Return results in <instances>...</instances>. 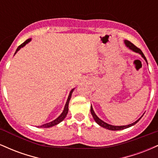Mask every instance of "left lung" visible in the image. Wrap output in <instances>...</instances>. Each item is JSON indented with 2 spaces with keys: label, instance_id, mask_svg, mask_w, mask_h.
Masks as SVG:
<instances>
[{
  "label": "left lung",
  "instance_id": "obj_1",
  "mask_svg": "<svg viewBox=\"0 0 158 158\" xmlns=\"http://www.w3.org/2000/svg\"><path fill=\"white\" fill-rule=\"evenodd\" d=\"M124 43H125V44H126V46L127 47V48H128L130 49V50H133L134 52H137V53H139V55H141V56H142L143 59H144V60L146 61V63H147V64H148V61H147V60H146V58L145 57L144 54H143V52L141 51L140 49L137 48L135 44H132L131 42H130V41H128V40H125ZM90 113H91L92 116H93L94 119V120H95V122L97 123V124L99 125V126H100L101 127H102V128H106V129L111 130V131H119V130L126 129V128H129V127H131L132 126H134V125H135L136 123L138 122L139 119H141V117H142L143 116H143L140 117V118H139L138 119H137V120H136L135 123H131V124L127 125V126H112V125L108 124V123L104 122V121H102V119H99V117H98L97 116V114H95V112H94V110L93 109V107H92V106H90Z\"/></svg>",
  "mask_w": 158,
  "mask_h": 158
}]
</instances>
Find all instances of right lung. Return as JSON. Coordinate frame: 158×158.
Returning <instances> with one entry per match:
<instances>
[{
  "mask_svg": "<svg viewBox=\"0 0 158 158\" xmlns=\"http://www.w3.org/2000/svg\"><path fill=\"white\" fill-rule=\"evenodd\" d=\"M30 41H31V39H27V40H26V41H24V42L23 43V44H21V45H20L19 48H17V50H16L15 54H16V52L19 51L20 49L23 48V47H24L25 45H26L27 44H28V43L30 42ZM74 89H75V88H73V89H72L71 90H70V94H69V96H68V100H67L66 104H65L64 108V110H63L62 113H61V114H60V115H59V117H58L57 118H56V119H54V120H52V122L48 123H46V124H44V125H42V126H38V127H39V128H50V127H52V126H56V125H57V124H59V123H60L61 122V121L64 120L65 117H66L67 114H68V105H69V102H70V98H71L72 93H73V92Z\"/></svg>",
  "mask_w": 158,
  "mask_h": 158,
  "instance_id": "add662e5",
  "label": "right lung"
}]
</instances>
